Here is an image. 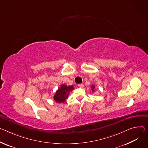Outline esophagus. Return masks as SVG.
<instances>
[{
	"mask_svg": "<svg viewBox=\"0 0 148 148\" xmlns=\"http://www.w3.org/2000/svg\"><path fill=\"white\" fill-rule=\"evenodd\" d=\"M78 87L79 88H83L84 87V84H78Z\"/></svg>",
	"mask_w": 148,
	"mask_h": 148,
	"instance_id": "1",
	"label": "esophagus"
}]
</instances>
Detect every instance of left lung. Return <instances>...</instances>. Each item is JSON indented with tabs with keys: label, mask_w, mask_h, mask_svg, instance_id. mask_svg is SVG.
Here are the masks:
<instances>
[{
	"label": "left lung",
	"mask_w": 148,
	"mask_h": 148,
	"mask_svg": "<svg viewBox=\"0 0 148 148\" xmlns=\"http://www.w3.org/2000/svg\"><path fill=\"white\" fill-rule=\"evenodd\" d=\"M91 88L92 91H95V85H92L91 86Z\"/></svg>",
	"instance_id": "8db88e82"
}]
</instances>
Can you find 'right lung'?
<instances>
[{
    "label": "right lung",
    "instance_id": "add662e5",
    "mask_svg": "<svg viewBox=\"0 0 148 148\" xmlns=\"http://www.w3.org/2000/svg\"><path fill=\"white\" fill-rule=\"evenodd\" d=\"M74 89L73 86H67L65 84H62L53 96V100L57 103H64L66 99L69 97L70 92Z\"/></svg>",
    "mask_w": 148,
    "mask_h": 148
}]
</instances>
